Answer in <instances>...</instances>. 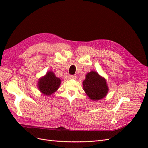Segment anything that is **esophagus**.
I'll return each mask as SVG.
<instances>
[{
    "instance_id": "1",
    "label": "esophagus",
    "mask_w": 148,
    "mask_h": 148,
    "mask_svg": "<svg viewBox=\"0 0 148 148\" xmlns=\"http://www.w3.org/2000/svg\"><path fill=\"white\" fill-rule=\"evenodd\" d=\"M69 78L70 79H75L76 78H77V76H76L75 75H70V76H69Z\"/></svg>"
}]
</instances>
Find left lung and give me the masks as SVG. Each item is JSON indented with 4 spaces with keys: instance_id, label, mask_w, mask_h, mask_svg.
I'll list each match as a JSON object with an SVG mask.
<instances>
[{
    "instance_id": "obj_1",
    "label": "left lung",
    "mask_w": 148,
    "mask_h": 148,
    "mask_svg": "<svg viewBox=\"0 0 148 148\" xmlns=\"http://www.w3.org/2000/svg\"><path fill=\"white\" fill-rule=\"evenodd\" d=\"M83 90L92 101L103 99L109 91L106 79L96 71H91L86 75V78L83 82Z\"/></svg>"
}]
</instances>
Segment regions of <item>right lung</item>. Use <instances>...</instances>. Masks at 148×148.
<instances>
[{
    "instance_id": "add662e5",
    "label": "right lung",
    "mask_w": 148,
    "mask_h": 148,
    "mask_svg": "<svg viewBox=\"0 0 148 148\" xmlns=\"http://www.w3.org/2000/svg\"><path fill=\"white\" fill-rule=\"evenodd\" d=\"M62 80L57 77L52 71H48L46 74L40 78L38 82L39 91L45 96H51L59 89Z\"/></svg>"
}]
</instances>
